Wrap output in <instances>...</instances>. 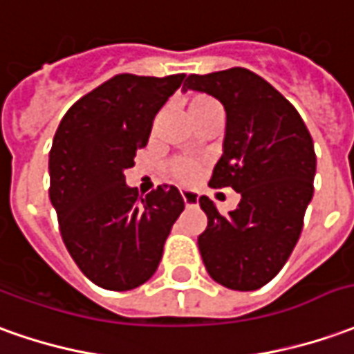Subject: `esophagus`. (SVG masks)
<instances>
[{"mask_svg": "<svg viewBox=\"0 0 354 354\" xmlns=\"http://www.w3.org/2000/svg\"><path fill=\"white\" fill-rule=\"evenodd\" d=\"M181 198H183V202H185V206H187V208L198 206V196H196L194 192L181 191Z\"/></svg>", "mask_w": 354, "mask_h": 354, "instance_id": "1", "label": "esophagus"}]
</instances>
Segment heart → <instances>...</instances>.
I'll list each match as a JSON object with an SVG mask.
<instances>
[{"label": "heart", "mask_w": 354, "mask_h": 354, "mask_svg": "<svg viewBox=\"0 0 354 354\" xmlns=\"http://www.w3.org/2000/svg\"><path fill=\"white\" fill-rule=\"evenodd\" d=\"M183 106H185V113H187L192 125L201 123L204 119H209V117L221 115V109H219L218 104L209 96H206V94H191V96L185 98ZM167 175L177 185L189 187V185H192L198 179L201 163L194 162V160H189V158H175L167 165Z\"/></svg>", "instance_id": "1"}]
</instances>
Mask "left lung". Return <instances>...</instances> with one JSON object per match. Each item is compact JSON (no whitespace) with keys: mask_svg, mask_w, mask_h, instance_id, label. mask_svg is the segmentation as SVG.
<instances>
[{"mask_svg":"<svg viewBox=\"0 0 354 354\" xmlns=\"http://www.w3.org/2000/svg\"><path fill=\"white\" fill-rule=\"evenodd\" d=\"M183 88L206 92L225 107L223 153L209 187L241 194L227 216L208 196L198 198L208 218L198 237L202 262L219 285L254 291L279 274L301 237L314 194L312 136L293 104L252 71L189 75Z\"/></svg>","mask_w":354,"mask_h":354,"instance_id":"8db88e82","label":"left lung"}]
</instances>
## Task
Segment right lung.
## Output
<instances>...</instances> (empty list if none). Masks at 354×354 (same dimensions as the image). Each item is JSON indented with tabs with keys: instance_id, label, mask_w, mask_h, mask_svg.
Returning a JSON list of instances; mask_svg holds the SVG:
<instances>
[{
	"instance_id": "right-lung-1",
	"label": "right lung",
	"mask_w": 354,
	"mask_h": 354,
	"mask_svg": "<svg viewBox=\"0 0 354 354\" xmlns=\"http://www.w3.org/2000/svg\"><path fill=\"white\" fill-rule=\"evenodd\" d=\"M185 75H115L63 115L50 150V201L80 272L107 291L146 283L185 202L171 185L146 196L125 169L145 148L156 113Z\"/></svg>"
}]
</instances>
